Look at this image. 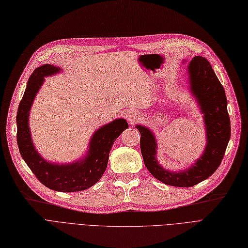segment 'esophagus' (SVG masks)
I'll return each mask as SVG.
<instances>
[{
  "mask_svg": "<svg viewBox=\"0 0 248 248\" xmlns=\"http://www.w3.org/2000/svg\"><path fill=\"white\" fill-rule=\"evenodd\" d=\"M126 118H127L128 121L132 123V122H134L135 120H138V119L140 118V115H139L138 112H135V110H131V112H129V113L127 114Z\"/></svg>",
  "mask_w": 248,
  "mask_h": 248,
  "instance_id": "1",
  "label": "esophagus"
}]
</instances>
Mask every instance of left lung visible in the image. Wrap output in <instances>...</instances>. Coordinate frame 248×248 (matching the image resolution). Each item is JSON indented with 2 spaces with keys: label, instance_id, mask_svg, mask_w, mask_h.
<instances>
[{
  "label": "left lung",
  "instance_id": "1",
  "mask_svg": "<svg viewBox=\"0 0 248 248\" xmlns=\"http://www.w3.org/2000/svg\"><path fill=\"white\" fill-rule=\"evenodd\" d=\"M183 62H186L184 61ZM191 93L198 100L204 115L206 147L194 164L186 170L173 172L164 169L157 161L155 135L142 125H136L140 133V151L144 165L151 174L165 185L189 187L208 178L220 165L231 136V124L223 85L207 59L195 56L187 63Z\"/></svg>",
  "mask_w": 248,
  "mask_h": 248
}]
</instances>
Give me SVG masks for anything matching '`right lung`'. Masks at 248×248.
<instances>
[{"mask_svg":"<svg viewBox=\"0 0 248 248\" xmlns=\"http://www.w3.org/2000/svg\"><path fill=\"white\" fill-rule=\"evenodd\" d=\"M61 67L41 65L30 77L27 88L16 116L17 144L22 159L39 181L51 190L58 192H80L95 185L105 173L113 143L128 124L125 119H117L93 133L86 157L69 164L51 163L42 158L33 147L29 127L31 105L47 76L61 73Z\"/></svg>","mask_w":248,"mask_h":248,"instance_id":"1","label":"right lung"}]
</instances>
